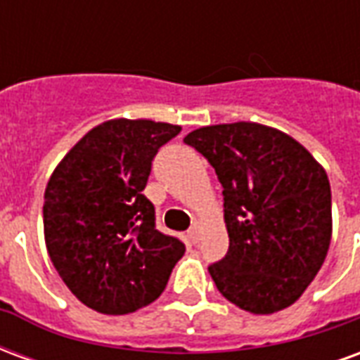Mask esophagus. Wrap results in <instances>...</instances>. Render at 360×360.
<instances>
[{"label":"esophagus","mask_w":360,"mask_h":360,"mask_svg":"<svg viewBox=\"0 0 360 360\" xmlns=\"http://www.w3.org/2000/svg\"><path fill=\"white\" fill-rule=\"evenodd\" d=\"M187 235H188V239H191V241L196 243V241H198V239H200V229H198V227H196V226H193L187 231Z\"/></svg>","instance_id":"1"}]
</instances>
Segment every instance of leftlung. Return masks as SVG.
Here are the masks:
<instances>
[{
    "label": "left lung",
    "mask_w": 360,
    "mask_h": 360,
    "mask_svg": "<svg viewBox=\"0 0 360 360\" xmlns=\"http://www.w3.org/2000/svg\"><path fill=\"white\" fill-rule=\"evenodd\" d=\"M224 187L229 250L208 266L227 301L252 314L291 307L322 268L332 239L324 167L278 129L239 121L185 136Z\"/></svg>",
    "instance_id": "left-lung-1"
}]
</instances>
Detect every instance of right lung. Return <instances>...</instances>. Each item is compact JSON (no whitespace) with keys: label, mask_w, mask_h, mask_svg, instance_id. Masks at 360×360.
<instances>
[{"label":"right lung","mask_w":360,"mask_h":360,"mask_svg":"<svg viewBox=\"0 0 360 360\" xmlns=\"http://www.w3.org/2000/svg\"><path fill=\"white\" fill-rule=\"evenodd\" d=\"M179 125L110 119L82 136L44 193V235L71 293L102 314H127L156 301L185 245L156 229L142 191L160 146Z\"/></svg>","instance_id":"1"}]
</instances>
